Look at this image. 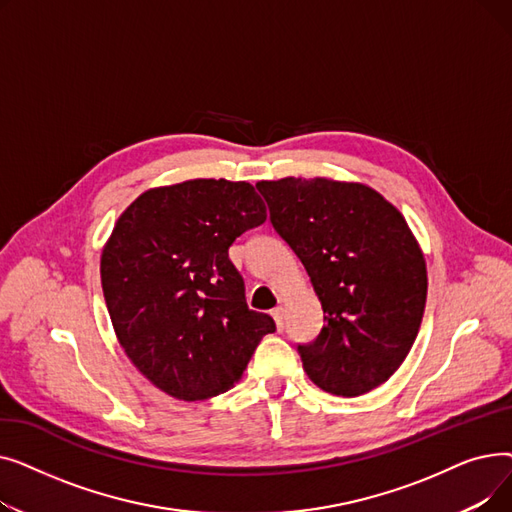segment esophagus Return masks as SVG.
<instances>
[{"instance_id": "34e87169", "label": "esophagus", "mask_w": 512, "mask_h": 512, "mask_svg": "<svg viewBox=\"0 0 512 512\" xmlns=\"http://www.w3.org/2000/svg\"><path fill=\"white\" fill-rule=\"evenodd\" d=\"M272 317H274V321H276L278 330H282V328H284V307H276V309L272 311Z\"/></svg>"}]
</instances>
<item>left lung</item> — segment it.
<instances>
[{"instance_id":"obj_1","label":"left lung","mask_w":512,"mask_h":512,"mask_svg":"<svg viewBox=\"0 0 512 512\" xmlns=\"http://www.w3.org/2000/svg\"><path fill=\"white\" fill-rule=\"evenodd\" d=\"M257 191L324 309L315 340L297 344L309 380L338 396L384 384L411 351L427 297L405 218L363 184L282 178Z\"/></svg>"}]
</instances>
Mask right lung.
I'll return each mask as SVG.
<instances>
[{
    "mask_svg": "<svg viewBox=\"0 0 512 512\" xmlns=\"http://www.w3.org/2000/svg\"><path fill=\"white\" fill-rule=\"evenodd\" d=\"M265 218L249 182L224 178L153 188L120 215L101 255L103 297L124 353L159 390L218 396L276 332L270 315L249 309L228 257Z\"/></svg>",
    "mask_w": 512,
    "mask_h": 512,
    "instance_id": "obj_1",
    "label": "right lung"
}]
</instances>
